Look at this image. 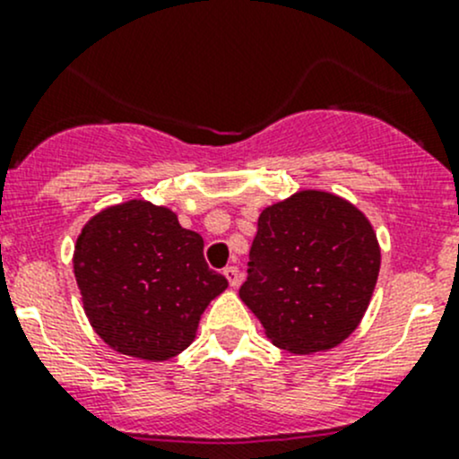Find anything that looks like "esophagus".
I'll use <instances>...</instances> for the list:
<instances>
[{
    "instance_id": "1",
    "label": "esophagus",
    "mask_w": 459,
    "mask_h": 459,
    "mask_svg": "<svg viewBox=\"0 0 459 459\" xmlns=\"http://www.w3.org/2000/svg\"><path fill=\"white\" fill-rule=\"evenodd\" d=\"M224 275H226V280H229V284L233 286V289L239 284V268L238 266H226Z\"/></svg>"
}]
</instances>
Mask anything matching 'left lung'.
<instances>
[{
    "mask_svg": "<svg viewBox=\"0 0 459 459\" xmlns=\"http://www.w3.org/2000/svg\"><path fill=\"white\" fill-rule=\"evenodd\" d=\"M248 259L242 302L273 344L308 355L358 328L377 281L379 244L351 202L299 191L264 208Z\"/></svg>",
    "mask_w": 459,
    "mask_h": 459,
    "instance_id": "1",
    "label": "left lung"
}]
</instances>
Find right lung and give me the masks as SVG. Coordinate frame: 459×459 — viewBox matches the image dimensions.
Listing matches in <instances>:
<instances>
[{
    "label": "right lung",
    "instance_id": "right-lung-1",
    "mask_svg": "<svg viewBox=\"0 0 459 459\" xmlns=\"http://www.w3.org/2000/svg\"><path fill=\"white\" fill-rule=\"evenodd\" d=\"M73 266L97 335L151 362L182 353L204 308L229 286L208 268L200 233L142 200L97 212L77 238Z\"/></svg>",
    "mask_w": 459,
    "mask_h": 459
}]
</instances>
